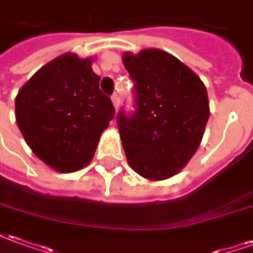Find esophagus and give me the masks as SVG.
Wrapping results in <instances>:
<instances>
[{
  "instance_id": "34e87169",
  "label": "esophagus",
  "mask_w": 253,
  "mask_h": 253,
  "mask_svg": "<svg viewBox=\"0 0 253 253\" xmlns=\"http://www.w3.org/2000/svg\"><path fill=\"white\" fill-rule=\"evenodd\" d=\"M111 100H112V104H114V107L118 110V107H119V104H121V96H119L118 93H114L112 96H111Z\"/></svg>"
}]
</instances>
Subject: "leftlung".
Masks as SVG:
<instances>
[{"label":"left lung","mask_w":253,"mask_h":253,"mask_svg":"<svg viewBox=\"0 0 253 253\" xmlns=\"http://www.w3.org/2000/svg\"><path fill=\"white\" fill-rule=\"evenodd\" d=\"M134 83V110L116 123L128 165L142 177H172L194 156L210 116L205 84L177 58L157 48L123 54Z\"/></svg>","instance_id":"1"}]
</instances>
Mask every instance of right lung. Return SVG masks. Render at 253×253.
Listing matches in <instances>:
<instances>
[{
	"mask_svg": "<svg viewBox=\"0 0 253 253\" xmlns=\"http://www.w3.org/2000/svg\"><path fill=\"white\" fill-rule=\"evenodd\" d=\"M90 58L63 54L39 69L16 96V122L25 142L47 165L73 172L89 164L114 119Z\"/></svg>",
	"mask_w": 253,
	"mask_h": 253,
	"instance_id": "right-lung-1",
	"label": "right lung"
}]
</instances>
